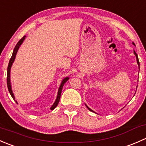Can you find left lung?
<instances>
[{
  "instance_id": "left-lung-1",
  "label": "left lung",
  "mask_w": 146,
  "mask_h": 146,
  "mask_svg": "<svg viewBox=\"0 0 146 146\" xmlns=\"http://www.w3.org/2000/svg\"><path fill=\"white\" fill-rule=\"evenodd\" d=\"M133 45H135V44L134 43H133ZM133 53H134V54H135V56H136V61H137V64H138V66H139V68H140V64H139V61H138V55H137V54L136 52H135V51H133ZM85 105H86V104H85ZM86 107H88V110H90V111H92V112H95V111H93V110H91V109H90L89 107H88V106L86 105Z\"/></svg>"
}]
</instances>
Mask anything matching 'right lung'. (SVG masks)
Listing matches in <instances>:
<instances>
[{
	"label": "right lung",
	"mask_w": 146,
	"mask_h": 146,
	"mask_svg": "<svg viewBox=\"0 0 146 146\" xmlns=\"http://www.w3.org/2000/svg\"><path fill=\"white\" fill-rule=\"evenodd\" d=\"M25 36H23V37L22 38V39H20V40L18 42H17V44H16L15 47V48H14V50H13V54H12L11 58H10V59L9 64H8V70H7V85H8V90H9L10 94V95H11L12 98H13V100H14L15 101V100L14 94H13V90H12L11 82H10V69H11L12 65H13V62H14V61H15V56H16V54H17V51H18L19 48H20V45H21L22 44H23V41L25 40ZM68 79H69L68 77H66V78H65L64 80H62V82H61V85H60L59 88H58V94H57L56 99L55 102H54V104H53V105L51 106V110H54V109H55L56 107V106L58 105V102H59V100H60V98H61V91H62V89H63V87H64V84L66 83V82H67L68 80ZM15 102H16V103H17V101H15Z\"/></svg>",
	"instance_id": "right-lung-1"
}]
</instances>
